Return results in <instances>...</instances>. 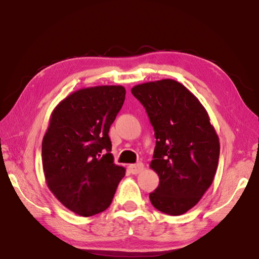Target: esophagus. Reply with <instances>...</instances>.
<instances>
[{"instance_id":"esophagus-1","label":"esophagus","mask_w":259,"mask_h":259,"mask_svg":"<svg viewBox=\"0 0 259 259\" xmlns=\"http://www.w3.org/2000/svg\"><path fill=\"white\" fill-rule=\"evenodd\" d=\"M129 168H130V172L133 173V175H137V173H140L144 170V164L143 163L131 164Z\"/></svg>"}]
</instances>
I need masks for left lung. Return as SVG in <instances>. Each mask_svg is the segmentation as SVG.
Here are the masks:
<instances>
[{"instance_id": "8db88e82", "label": "left lung", "mask_w": 259, "mask_h": 259, "mask_svg": "<svg viewBox=\"0 0 259 259\" xmlns=\"http://www.w3.org/2000/svg\"><path fill=\"white\" fill-rule=\"evenodd\" d=\"M142 103L156 138L150 167L159 185L149 194L155 208L181 215L198 203L218 168L220 142L205 107L172 79L137 84L131 89Z\"/></svg>"}]
</instances>
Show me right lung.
Instances as JSON below:
<instances>
[{
  "label": "right lung",
  "instance_id": "right-lung-1",
  "mask_svg": "<svg viewBox=\"0 0 259 259\" xmlns=\"http://www.w3.org/2000/svg\"><path fill=\"white\" fill-rule=\"evenodd\" d=\"M124 98L122 86L79 89L51 115L41 143L46 183L65 207L84 218L109 207L125 175L113 163L109 137Z\"/></svg>",
  "mask_w": 259,
  "mask_h": 259
}]
</instances>
